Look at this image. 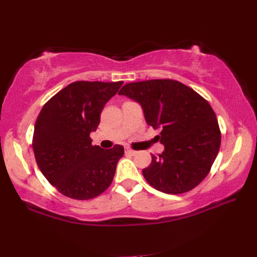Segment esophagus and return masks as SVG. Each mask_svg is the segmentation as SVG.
<instances>
[{
  "mask_svg": "<svg viewBox=\"0 0 257 257\" xmlns=\"http://www.w3.org/2000/svg\"><path fill=\"white\" fill-rule=\"evenodd\" d=\"M137 153H138L137 151H133V150H131V149L125 150V154H127V156H135Z\"/></svg>",
  "mask_w": 257,
  "mask_h": 257,
  "instance_id": "1",
  "label": "esophagus"
}]
</instances>
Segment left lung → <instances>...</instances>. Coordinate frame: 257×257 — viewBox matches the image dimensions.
Instances as JSON below:
<instances>
[{
    "mask_svg": "<svg viewBox=\"0 0 257 257\" xmlns=\"http://www.w3.org/2000/svg\"><path fill=\"white\" fill-rule=\"evenodd\" d=\"M118 95L137 101L147 123L161 130L164 151L143 169L157 190L179 195L204 180L218 154L220 131L209 103L190 87L172 79L124 85Z\"/></svg>",
    "mask_w": 257,
    "mask_h": 257,
    "instance_id": "8db88e82",
    "label": "left lung"
}]
</instances>
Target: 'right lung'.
Segmentation results:
<instances>
[{
	"label": "right lung",
	"mask_w": 257,
	"mask_h": 257,
	"mask_svg": "<svg viewBox=\"0 0 257 257\" xmlns=\"http://www.w3.org/2000/svg\"><path fill=\"white\" fill-rule=\"evenodd\" d=\"M123 81H75L43 106L35 124L32 148L43 176L72 199L99 196L113 181L124 148L91 144L89 134L100 122L105 104Z\"/></svg>",
	"instance_id": "right-lung-1"
}]
</instances>
